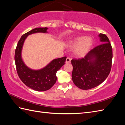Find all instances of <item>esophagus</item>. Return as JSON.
<instances>
[{
    "label": "esophagus",
    "instance_id": "34e87169",
    "mask_svg": "<svg viewBox=\"0 0 125 125\" xmlns=\"http://www.w3.org/2000/svg\"><path fill=\"white\" fill-rule=\"evenodd\" d=\"M71 60V58L69 57H67V59H66V63H70Z\"/></svg>",
    "mask_w": 125,
    "mask_h": 125
}]
</instances>
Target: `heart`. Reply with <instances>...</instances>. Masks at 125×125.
<instances>
[{
  "label": "heart",
  "instance_id": "heart-1",
  "mask_svg": "<svg viewBox=\"0 0 125 125\" xmlns=\"http://www.w3.org/2000/svg\"><path fill=\"white\" fill-rule=\"evenodd\" d=\"M93 40L91 37L82 36L74 39L70 43V46L75 49L76 54L79 57L85 55L92 46Z\"/></svg>",
  "mask_w": 125,
  "mask_h": 125
}]
</instances>
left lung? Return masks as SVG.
<instances>
[{
  "label": "left lung",
  "instance_id": "8db88e82",
  "mask_svg": "<svg viewBox=\"0 0 125 125\" xmlns=\"http://www.w3.org/2000/svg\"><path fill=\"white\" fill-rule=\"evenodd\" d=\"M102 44L91 49L84 58L73 59L72 79L76 86L82 90L94 88L102 83L111 71L112 48L108 37L100 33Z\"/></svg>",
  "mask_w": 125,
  "mask_h": 125
}]
</instances>
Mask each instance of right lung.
<instances>
[{"mask_svg":"<svg viewBox=\"0 0 125 125\" xmlns=\"http://www.w3.org/2000/svg\"><path fill=\"white\" fill-rule=\"evenodd\" d=\"M48 28H36L25 33L18 41L15 50L14 60L16 69L20 79L26 86L37 91H44L50 89L57 80L56 73L65 64L67 57L52 60L46 67L39 70L31 69L23 63L21 50L27 36L36 33H47Z\"/></svg>","mask_w":125,"mask_h":125,"instance_id":"add662e5","label":"right lung"}]
</instances>
